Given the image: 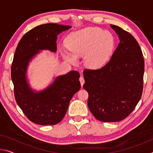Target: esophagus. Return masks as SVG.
Returning <instances> with one entry per match:
<instances>
[{"mask_svg": "<svg viewBox=\"0 0 153 153\" xmlns=\"http://www.w3.org/2000/svg\"><path fill=\"white\" fill-rule=\"evenodd\" d=\"M79 82H80V84H81V86L82 87L83 85H84V82H85L84 79V77L81 76V77H79Z\"/></svg>", "mask_w": 153, "mask_h": 153, "instance_id": "1", "label": "esophagus"}]
</instances>
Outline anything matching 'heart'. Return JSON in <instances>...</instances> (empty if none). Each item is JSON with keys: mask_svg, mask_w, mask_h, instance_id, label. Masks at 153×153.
<instances>
[{"mask_svg": "<svg viewBox=\"0 0 153 153\" xmlns=\"http://www.w3.org/2000/svg\"><path fill=\"white\" fill-rule=\"evenodd\" d=\"M69 51L62 55L70 63H77L84 56L85 66L92 69L102 68L113 55L115 42L112 33L99 27H88L71 33L66 40Z\"/></svg>", "mask_w": 153, "mask_h": 153, "instance_id": "b5f03b06", "label": "heart"}]
</instances>
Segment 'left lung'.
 I'll use <instances>...</instances> for the list:
<instances>
[{
    "instance_id": "obj_1",
    "label": "left lung",
    "mask_w": 153,
    "mask_h": 153,
    "mask_svg": "<svg viewBox=\"0 0 153 153\" xmlns=\"http://www.w3.org/2000/svg\"><path fill=\"white\" fill-rule=\"evenodd\" d=\"M110 26L120 41L110 61L101 69H86L83 73L89 109L103 122L128 117L141 98L143 89L144 62L138 42L121 27Z\"/></svg>"
}]
</instances>
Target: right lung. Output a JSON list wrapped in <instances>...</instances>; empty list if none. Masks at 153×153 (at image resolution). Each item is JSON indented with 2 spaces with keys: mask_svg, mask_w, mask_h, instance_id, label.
Returning <instances> with one entry per match:
<instances>
[{
  "mask_svg": "<svg viewBox=\"0 0 153 153\" xmlns=\"http://www.w3.org/2000/svg\"><path fill=\"white\" fill-rule=\"evenodd\" d=\"M71 27L57 24L38 25L23 36L15 51L11 66L15 100L25 116L36 124L51 126L60 122L71 98L81 88L76 71L56 77L40 91L32 89L27 76L32 59L42 51L56 53L57 36Z\"/></svg>",
  "mask_w": 153,
  "mask_h": 153,
  "instance_id": "right-lung-1",
  "label": "right lung"
}]
</instances>
